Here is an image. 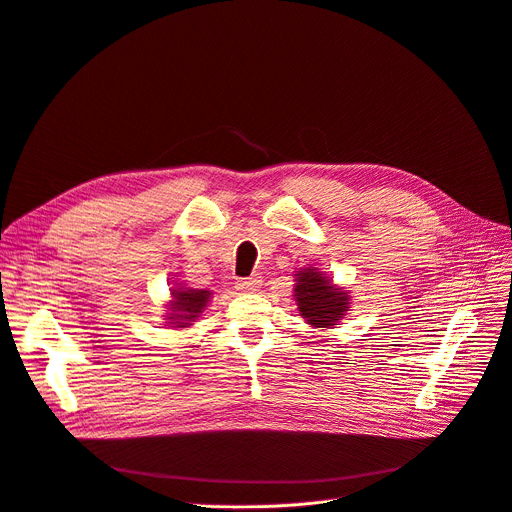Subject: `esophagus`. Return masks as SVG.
Returning <instances> with one entry per match:
<instances>
[{
  "mask_svg": "<svg viewBox=\"0 0 512 512\" xmlns=\"http://www.w3.org/2000/svg\"><path fill=\"white\" fill-rule=\"evenodd\" d=\"M236 288L242 293H253L261 288V276H251V278H238Z\"/></svg>",
  "mask_w": 512,
  "mask_h": 512,
  "instance_id": "esophagus-1",
  "label": "esophagus"
}]
</instances>
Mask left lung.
Returning <instances> with one entry per match:
<instances>
[{
  "label": "left lung",
  "mask_w": 512,
  "mask_h": 512,
  "mask_svg": "<svg viewBox=\"0 0 512 512\" xmlns=\"http://www.w3.org/2000/svg\"><path fill=\"white\" fill-rule=\"evenodd\" d=\"M295 297L307 324L328 328L347 311V293L332 286L320 272L301 270L297 274Z\"/></svg>",
  "instance_id": "8db88e82"
}]
</instances>
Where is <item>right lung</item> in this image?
<instances>
[{"label":"right lung","mask_w":512,"mask_h":512,"mask_svg":"<svg viewBox=\"0 0 512 512\" xmlns=\"http://www.w3.org/2000/svg\"><path fill=\"white\" fill-rule=\"evenodd\" d=\"M171 311L173 314L169 316V320H173L171 324H177V328L190 326V322H194L201 311L205 309L211 293L209 291H196V288H171Z\"/></svg>","instance_id":"add662e5"}]
</instances>
